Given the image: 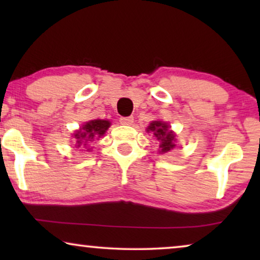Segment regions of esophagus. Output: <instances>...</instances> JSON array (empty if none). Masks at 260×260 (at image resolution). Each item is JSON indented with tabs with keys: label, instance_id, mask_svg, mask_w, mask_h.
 I'll list each match as a JSON object with an SVG mask.
<instances>
[{
	"label": "esophagus",
	"instance_id": "34e87169",
	"mask_svg": "<svg viewBox=\"0 0 260 260\" xmlns=\"http://www.w3.org/2000/svg\"><path fill=\"white\" fill-rule=\"evenodd\" d=\"M119 122L123 124V125H131L134 123V117H120Z\"/></svg>",
	"mask_w": 260,
	"mask_h": 260
}]
</instances>
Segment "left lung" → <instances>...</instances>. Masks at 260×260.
Listing matches in <instances>:
<instances>
[{
	"instance_id": "left-lung-1",
	"label": "left lung",
	"mask_w": 260,
	"mask_h": 260,
	"mask_svg": "<svg viewBox=\"0 0 260 260\" xmlns=\"http://www.w3.org/2000/svg\"><path fill=\"white\" fill-rule=\"evenodd\" d=\"M148 131H152V133H154V136L161 142V145H159L161 152H168L170 149H174L176 147V144L174 143V141H175V135L169 130V126L167 123L155 120V122L150 123V125L148 127Z\"/></svg>"
}]
</instances>
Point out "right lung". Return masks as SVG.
<instances>
[{"label": "right lung", "mask_w": 260, "mask_h": 260, "mask_svg": "<svg viewBox=\"0 0 260 260\" xmlns=\"http://www.w3.org/2000/svg\"><path fill=\"white\" fill-rule=\"evenodd\" d=\"M110 126L109 120H91L86 124H84L83 127H80L79 131H77L74 134V138L77 142V148H79L81 144L86 145L88 141H92L94 137H101L105 134V131L108 130Z\"/></svg>", "instance_id": "obj_1"}]
</instances>
